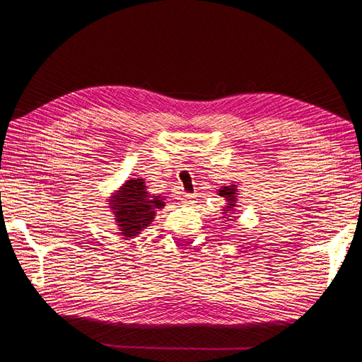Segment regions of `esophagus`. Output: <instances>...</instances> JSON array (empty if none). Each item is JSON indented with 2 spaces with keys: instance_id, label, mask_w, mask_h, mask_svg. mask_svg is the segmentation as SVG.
I'll use <instances>...</instances> for the list:
<instances>
[{
  "instance_id": "34e87169",
  "label": "esophagus",
  "mask_w": 362,
  "mask_h": 362,
  "mask_svg": "<svg viewBox=\"0 0 362 362\" xmlns=\"http://www.w3.org/2000/svg\"><path fill=\"white\" fill-rule=\"evenodd\" d=\"M196 198H198V194H194V193H187V194H184V202H187V204H192V202H194L196 201Z\"/></svg>"
}]
</instances>
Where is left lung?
<instances>
[{"label":"left lung","mask_w":362,"mask_h":362,"mask_svg":"<svg viewBox=\"0 0 362 362\" xmlns=\"http://www.w3.org/2000/svg\"><path fill=\"white\" fill-rule=\"evenodd\" d=\"M218 196H222V198L226 199L228 205L225 206V213H229L228 217H223V218H228V221H231V213L234 211V208L237 206L235 202H237V189L235 185H228V187H221L218 189Z\"/></svg>","instance_id":"1"}]
</instances>
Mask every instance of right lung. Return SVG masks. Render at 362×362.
<instances>
[{"label": "right lung", "instance_id": "add662e5", "mask_svg": "<svg viewBox=\"0 0 362 362\" xmlns=\"http://www.w3.org/2000/svg\"><path fill=\"white\" fill-rule=\"evenodd\" d=\"M144 178L128 180L113 196L110 208L113 210L120 235L129 240L140 234L156 216L157 208H163L164 201L160 196H152L146 192Z\"/></svg>", "mask_w": 362, "mask_h": 362}]
</instances>
